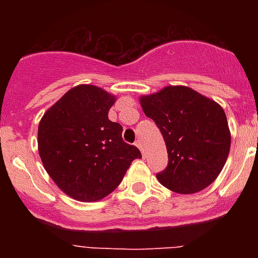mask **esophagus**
Here are the masks:
<instances>
[{"instance_id":"obj_1","label":"esophagus","mask_w":258,"mask_h":258,"mask_svg":"<svg viewBox=\"0 0 258 258\" xmlns=\"http://www.w3.org/2000/svg\"><path fill=\"white\" fill-rule=\"evenodd\" d=\"M136 146H137V147H138V149L141 150V152H142V154H145V149H143L142 142H141V141H137V142H136Z\"/></svg>"}]
</instances>
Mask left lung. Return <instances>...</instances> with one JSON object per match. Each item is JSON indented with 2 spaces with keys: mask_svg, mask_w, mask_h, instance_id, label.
<instances>
[{
  "mask_svg": "<svg viewBox=\"0 0 258 258\" xmlns=\"http://www.w3.org/2000/svg\"><path fill=\"white\" fill-rule=\"evenodd\" d=\"M147 117L164 137L168 166L157 173L164 187L195 194L208 187L226 163L231 134L226 113L211 98L183 85L140 97Z\"/></svg>",
  "mask_w": 258,
  "mask_h": 258,
  "instance_id": "left-lung-1",
  "label": "left lung"
}]
</instances>
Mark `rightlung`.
<instances>
[{
  "mask_svg": "<svg viewBox=\"0 0 258 258\" xmlns=\"http://www.w3.org/2000/svg\"><path fill=\"white\" fill-rule=\"evenodd\" d=\"M116 97L95 85L70 89L38 124V154L50 178L79 202H98L121 183L140 150L108 120Z\"/></svg>",
  "mask_w": 258,
  "mask_h": 258,
  "instance_id": "add662e5",
  "label": "right lung"
}]
</instances>
